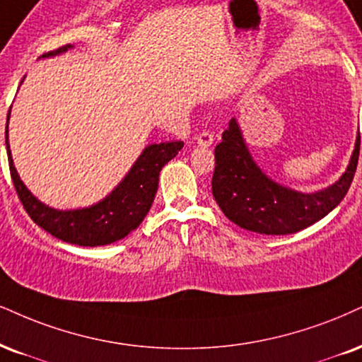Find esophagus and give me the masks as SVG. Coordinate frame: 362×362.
Instances as JSON below:
<instances>
[{
  "instance_id": "esophagus-1",
  "label": "esophagus",
  "mask_w": 362,
  "mask_h": 362,
  "mask_svg": "<svg viewBox=\"0 0 362 362\" xmlns=\"http://www.w3.org/2000/svg\"><path fill=\"white\" fill-rule=\"evenodd\" d=\"M213 141H215V136L209 131H203L202 134H198V137H196V142L202 147H209L213 144Z\"/></svg>"
}]
</instances>
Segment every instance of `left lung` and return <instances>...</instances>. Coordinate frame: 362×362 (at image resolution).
I'll list each match as a JSON object with an SVG mask.
<instances>
[{"instance_id": "left-lung-1", "label": "left lung", "mask_w": 362, "mask_h": 362, "mask_svg": "<svg viewBox=\"0 0 362 362\" xmlns=\"http://www.w3.org/2000/svg\"><path fill=\"white\" fill-rule=\"evenodd\" d=\"M359 144L361 136L339 181L305 194L279 185L257 166L242 129L236 119H231L215 149L213 196L225 216L240 228L260 235L297 233L329 215L344 199L358 168Z\"/></svg>"}]
</instances>
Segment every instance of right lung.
<instances>
[{
	"label": "right lung",
	"mask_w": 362,
	"mask_h": 362,
	"mask_svg": "<svg viewBox=\"0 0 362 362\" xmlns=\"http://www.w3.org/2000/svg\"><path fill=\"white\" fill-rule=\"evenodd\" d=\"M72 48V45L45 53V57H55ZM10 119V115H8ZM6 151L13 185L21 204L40 228L48 231L62 242L78 245V247H100L110 245L124 238L141 225L149 213L154 196L158 193L159 173L185 146L182 141L149 144L137 158L131 171L126 174L109 196L88 208L78 209H55L47 206L30 193L18 176L13 164L10 144H8V122H6Z\"/></svg>",
	"instance_id": "1"
}]
</instances>
